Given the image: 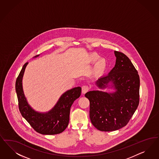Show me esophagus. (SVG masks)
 <instances>
[{
	"label": "esophagus",
	"mask_w": 159,
	"mask_h": 159,
	"mask_svg": "<svg viewBox=\"0 0 159 159\" xmlns=\"http://www.w3.org/2000/svg\"><path fill=\"white\" fill-rule=\"evenodd\" d=\"M89 89V87L87 85H84L82 86V93H85L86 92H88Z\"/></svg>",
	"instance_id": "34e87169"
}]
</instances>
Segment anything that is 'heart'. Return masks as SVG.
Returning a JSON list of instances; mask_svg holds the SVG:
<instances>
[{
    "mask_svg": "<svg viewBox=\"0 0 159 159\" xmlns=\"http://www.w3.org/2000/svg\"><path fill=\"white\" fill-rule=\"evenodd\" d=\"M99 56L96 54H92L90 56V60L91 61L95 62L99 59ZM106 67V62L103 59H100L98 61L96 67H95V71L97 72L102 71Z\"/></svg>",
    "mask_w": 159,
    "mask_h": 159,
    "instance_id": "obj_1",
    "label": "heart"
}]
</instances>
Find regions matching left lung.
Returning <instances> with one entry per match:
<instances>
[{
	"instance_id": "1",
	"label": "left lung",
	"mask_w": 159,
	"mask_h": 159,
	"mask_svg": "<svg viewBox=\"0 0 159 159\" xmlns=\"http://www.w3.org/2000/svg\"><path fill=\"white\" fill-rule=\"evenodd\" d=\"M116 64L107 75L98 80L101 88L112 82L115 92L92 91L85 93L89 100V117L99 130L111 132L125 126L139 103L140 78L138 71L123 52L115 51Z\"/></svg>"
}]
</instances>
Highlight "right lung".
I'll return each mask as SVG.
<instances>
[{
	"instance_id": "right-lung-1",
	"label": "right lung",
	"mask_w": 159,
	"mask_h": 159,
	"mask_svg": "<svg viewBox=\"0 0 159 159\" xmlns=\"http://www.w3.org/2000/svg\"><path fill=\"white\" fill-rule=\"evenodd\" d=\"M27 64H24L16 81V91L21 114L38 133L42 134L61 133L68 125L70 108L74 101L80 97L81 88H74L62 94L55 107L48 112H35L27 102L22 88V78Z\"/></svg>"
}]
</instances>
